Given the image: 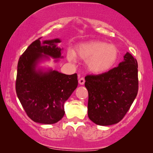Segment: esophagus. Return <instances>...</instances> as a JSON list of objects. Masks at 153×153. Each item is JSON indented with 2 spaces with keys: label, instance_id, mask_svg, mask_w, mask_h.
<instances>
[{
  "label": "esophagus",
  "instance_id": "obj_1",
  "mask_svg": "<svg viewBox=\"0 0 153 153\" xmlns=\"http://www.w3.org/2000/svg\"><path fill=\"white\" fill-rule=\"evenodd\" d=\"M79 83H80L81 85H83L85 83V79L83 78V77H80V78L79 79Z\"/></svg>",
  "mask_w": 153,
  "mask_h": 153
}]
</instances>
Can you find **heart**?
Here are the masks:
<instances>
[{
  "instance_id": "b5f03b06",
  "label": "heart",
  "mask_w": 153,
  "mask_h": 153,
  "mask_svg": "<svg viewBox=\"0 0 153 153\" xmlns=\"http://www.w3.org/2000/svg\"><path fill=\"white\" fill-rule=\"evenodd\" d=\"M76 53L81 59H87V66L93 73H104L110 70L118 58V49L116 46L102 41L82 43L76 48ZM69 60L74 62L76 56L72 51L68 53Z\"/></svg>"
}]
</instances>
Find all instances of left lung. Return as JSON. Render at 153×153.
Instances as JSON below:
<instances>
[{"label":"left lung","mask_w":153,"mask_h":153,"mask_svg":"<svg viewBox=\"0 0 153 153\" xmlns=\"http://www.w3.org/2000/svg\"><path fill=\"white\" fill-rule=\"evenodd\" d=\"M138 63L130 53L116 68L97 75H87L88 115L99 125L116 124L124 118L139 90Z\"/></svg>","instance_id":"left-lung-1"}]
</instances>
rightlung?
<instances>
[{"label": "right lung", "mask_w": 153, "mask_h": 153, "mask_svg": "<svg viewBox=\"0 0 153 153\" xmlns=\"http://www.w3.org/2000/svg\"><path fill=\"white\" fill-rule=\"evenodd\" d=\"M33 42L20 56L16 79V93L27 116L34 122L53 124L65 114L64 103L78 85L77 74L67 75L56 70H36L37 62L45 55L61 57L59 39ZM45 54V55H42Z\"/></svg>", "instance_id": "1"}]
</instances>
